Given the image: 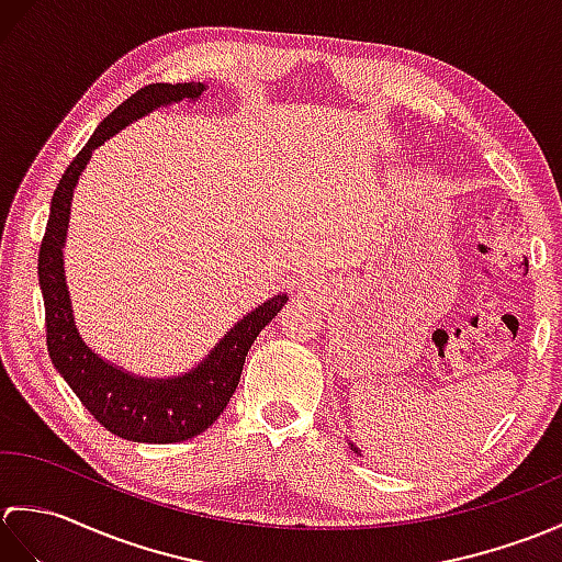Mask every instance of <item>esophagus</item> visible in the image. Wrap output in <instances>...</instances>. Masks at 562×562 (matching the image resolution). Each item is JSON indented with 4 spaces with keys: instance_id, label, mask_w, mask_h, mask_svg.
Returning a JSON list of instances; mask_svg holds the SVG:
<instances>
[{
    "instance_id": "1",
    "label": "esophagus",
    "mask_w": 562,
    "mask_h": 562,
    "mask_svg": "<svg viewBox=\"0 0 562 562\" xmlns=\"http://www.w3.org/2000/svg\"><path fill=\"white\" fill-rule=\"evenodd\" d=\"M312 290H314V282L312 280L302 278L300 282H296V292H300V294H312Z\"/></svg>"
}]
</instances>
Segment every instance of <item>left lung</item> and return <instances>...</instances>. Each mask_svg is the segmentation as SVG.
<instances>
[{
  "label": "left lung",
  "mask_w": 562,
  "mask_h": 562,
  "mask_svg": "<svg viewBox=\"0 0 562 562\" xmlns=\"http://www.w3.org/2000/svg\"><path fill=\"white\" fill-rule=\"evenodd\" d=\"M350 447H352V451H355V453H360V449H357V447L352 445V441H350ZM360 457H362V453H360Z\"/></svg>",
  "instance_id": "obj_1"
}]
</instances>
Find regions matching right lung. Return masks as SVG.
<instances>
[{
  "instance_id": "right-lung-1",
  "label": "right lung",
  "mask_w": 562,
  "mask_h": 562,
  "mask_svg": "<svg viewBox=\"0 0 562 562\" xmlns=\"http://www.w3.org/2000/svg\"><path fill=\"white\" fill-rule=\"evenodd\" d=\"M207 89L205 81L149 83L117 105L59 178L41 244L38 282L50 360L69 389L77 393L83 408L105 429L130 441L173 445L205 432L234 396L250 345L290 300L288 294H274L272 300L256 306L254 312L238 318L193 369L176 376L127 372L93 352L77 328L65 274V244L71 198L81 171L87 169L93 149H99L105 139L121 133L130 123L164 105L200 101Z\"/></svg>"
}]
</instances>
